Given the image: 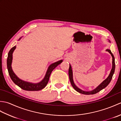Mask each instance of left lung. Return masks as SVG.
<instances>
[{
  "label": "left lung",
  "instance_id": "left-lung-1",
  "mask_svg": "<svg viewBox=\"0 0 121 121\" xmlns=\"http://www.w3.org/2000/svg\"><path fill=\"white\" fill-rule=\"evenodd\" d=\"M109 42H110V41L109 40ZM107 51L109 52L112 56V67L111 71H110V73L109 74V76H108V78L104 80L102 83L100 84L96 88H95L94 89L92 90V91H84L83 90H82L80 89L74 83V82L73 80V70H72V68L71 65L70 64V66H69V78H70V82L71 83L72 86L74 88V89L76 91L78 92H79V93L82 94H84V95H93L95 94L100 91H101L102 89H104V88L108 85L110 83L111 79L112 78V76L113 75L114 71H115V58L114 56L113 55L112 53L111 52V51L109 49H107Z\"/></svg>",
  "mask_w": 121,
  "mask_h": 121
}]
</instances>
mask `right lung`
Returning a JSON list of instances; mask_svg holds the SVG:
<instances>
[{
  "instance_id": "1",
  "label": "right lung",
  "mask_w": 121,
  "mask_h": 121,
  "mask_svg": "<svg viewBox=\"0 0 121 121\" xmlns=\"http://www.w3.org/2000/svg\"><path fill=\"white\" fill-rule=\"evenodd\" d=\"M21 38H20L19 40L21 39ZM16 48V46H14L13 47H12L8 55V58H7V69L8 70V73L9 75L10 76V78H11L12 81L14 82V83L17 85L20 88H22V89L25 90V91H38L40 90H42L43 88H45L46 86L47 85L49 79V77L50 74L52 72V71L55 69L56 66L58 65H60V63H62L63 61L62 60H59L56 62L53 63L50 65L49 67L48 68V69L46 72V74L45 75V77L40 82H38V83H30L29 82H26L22 80V79H20V78L16 75L13 71L12 70V59H13V51Z\"/></svg>"
}]
</instances>
